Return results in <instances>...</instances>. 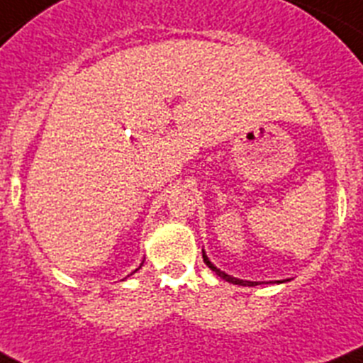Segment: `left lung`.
Segmentation results:
<instances>
[{
  "label": "left lung",
  "instance_id": "obj_1",
  "mask_svg": "<svg viewBox=\"0 0 363 363\" xmlns=\"http://www.w3.org/2000/svg\"><path fill=\"white\" fill-rule=\"evenodd\" d=\"M202 259H204L206 266L210 267V269L213 271L215 275H218V277H220L222 280H226V282H230V284H237V286H250V287L259 286V282H251V280L235 279V277H231V275H228V273H224V271H220V269H218L217 266H215V264H211V260L208 259V255H206V251H204V250H202ZM277 282H279V284H282V282H289V279H287V280H277Z\"/></svg>",
  "mask_w": 363,
  "mask_h": 363
}]
</instances>
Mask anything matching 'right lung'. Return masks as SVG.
<instances>
[{"instance_id":"1","label":"right lung","mask_w":363,"mask_h":363,"mask_svg":"<svg viewBox=\"0 0 363 363\" xmlns=\"http://www.w3.org/2000/svg\"><path fill=\"white\" fill-rule=\"evenodd\" d=\"M141 266H143V264H141ZM141 266H139V267H137V269H135V271H139V269H141ZM135 271H133V273H135Z\"/></svg>"}]
</instances>
